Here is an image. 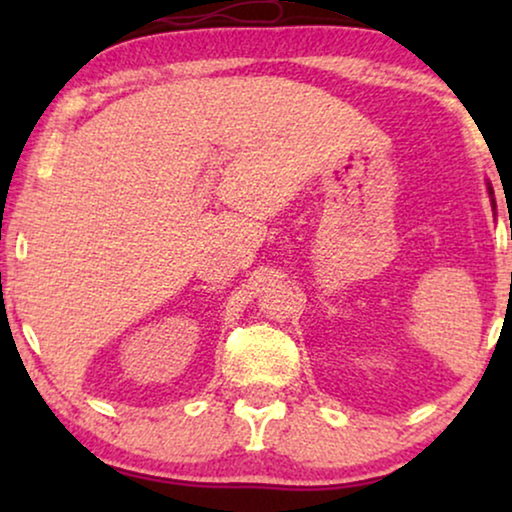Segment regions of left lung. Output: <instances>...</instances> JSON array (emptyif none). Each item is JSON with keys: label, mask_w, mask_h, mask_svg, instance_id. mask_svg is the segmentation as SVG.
Listing matches in <instances>:
<instances>
[{"label": "left lung", "mask_w": 512, "mask_h": 512, "mask_svg": "<svg viewBox=\"0 0 512 512\" xmlns=\"http://www.w3.org/2000/svg\"><path fill=\"white\" fill-rule=\"evenodd\" d=\"M487 193H489V198H492V205L496 207V200H494V188H492V184H489V181H487Z\"/></svg>", "instance_id": "1"}]
</instances>
